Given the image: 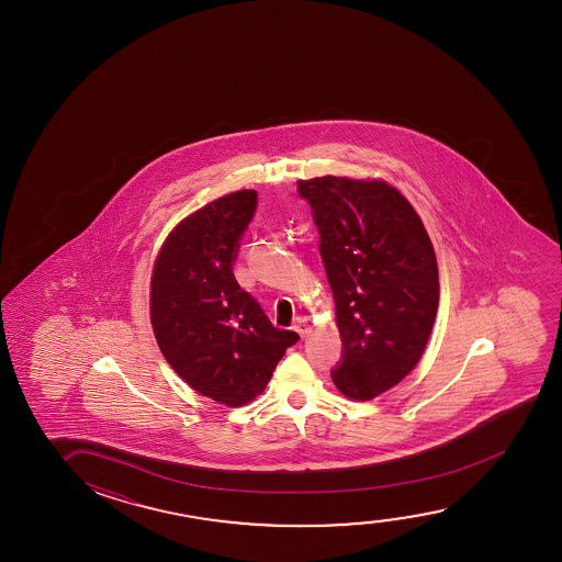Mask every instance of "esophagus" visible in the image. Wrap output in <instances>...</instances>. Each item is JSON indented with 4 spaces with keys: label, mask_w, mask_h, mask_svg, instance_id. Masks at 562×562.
Here are the masks:
<instances>
[{
    "label": "esophagus",
    "mask_w": 562,
    "mask_h": 562,
    "mask_svg": "<svg viewBox=\"0 0 562 562\" xmlns=\"http://www.w3.org/2000/svg\"><path fill=\"white\" fill-rule=\"evenodd\" d=\"M293 330L297 331L301 338H305V336H308V331H311V326H308L307 321H300V323L293 324Z\"/></svg>",
    "instance_id": "1"
}]
</instances>
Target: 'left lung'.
I'll list each match as a JSON object with an SVG mask.
<instances>
[{
	"label": "left lung",
	"mask_w": 562,
	"mask_h": 562,
	"mask_svg": "<svg viewBox=\"0 0 562 562\" xmlns=\"http://www.w3.org/2000/svg\"><path fill=\"white\" fill-rule=\"evenodd\" d=\"M315 213L344 361L334 384L370 401L415 369L438 315L436 251L407 198L382 178L297 180Z\"/></svg>",
	"instance_id": "obj_1"
}]
</instances>
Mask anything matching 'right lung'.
<instances>
[{
	"mask_svg": "<svg viewBox=\"0 0 562 562\" xmlns=\"http://www.w3.org/2000/svg\"><path fill=\"white\" fill-rule=\"evenodd\" d=\"M255 205V190H238L182 218L159 247L149 282L162 357L192 390L226 407L261 395L300 339L274 328L232 272Z\"/></svg>",
	"mask_w": 562,
	"mask_h": 562,
	"instance_id": "right-lung-1",
	"label": "right lung"
}]
</instances>
